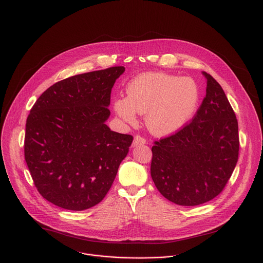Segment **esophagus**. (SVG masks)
<instances>
[{"mask_svg":"<svg viewBox=\"0 0 263 263\" xmlns=\"http://www.w3.org/2000/svg\"><path fill=\"white\" fill-rule=\"evenodd\" d=\"M144 144H146V140H145L143 137L137 135V136L135 137V139H134L133 147H136V146H139V145H144Z\"/></svg>","mask_w":263,"mask_h":263,"instance_id":"obj_1","label":"esophagus"}]
</instances>
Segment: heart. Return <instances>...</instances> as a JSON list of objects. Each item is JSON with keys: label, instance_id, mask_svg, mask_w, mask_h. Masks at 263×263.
Instances as JSON below:
<instances>
[{"label": "heart", "instance_id": "1", "mask_svg": "<svg viewBox=\"0 0 263 263\" xmlns=\"http://www.w3.org/2000/svg\"><path fill=\"white\" fill-rule=\"evenodd\" d=\"M127 98L114 102L115 112L127 123L137 122V113L146 114V124L156 136H168L180 128L194 113L199 90L189 77L160 72L136 76L126 87Z\"/></svg>", "mask_w": 263, "mask_h": 263}]
</instances>
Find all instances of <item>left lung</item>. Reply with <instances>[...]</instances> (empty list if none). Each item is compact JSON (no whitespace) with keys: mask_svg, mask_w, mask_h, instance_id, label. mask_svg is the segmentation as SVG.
Returning <instances> with one entry per match:
<instances>
[{"mask_svg":"<svg viewBox=\"0 0 263 263\" xmlns=\"http://www.w3.org/2000/svg\"><path fill=\"white\" fill-rule=\"evenodd\" d=\"M202 75L206 93L192 121L152 147V180L166 199L180 205L216 197L238 158L235 114L220 84L210 74Z\"/></svg>","mask_w":263,"mask_h":263,"instance_id":"left-lung-1","label":"left lung"}]
</instances>
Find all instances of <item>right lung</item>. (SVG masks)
<instances>
[{
  "instance_id": "right-lung-1",
  "label": "right lung",
  "mask_w": 263,
  "mask_h": 263,
  "mask_svg": "<svg viewBox=\"0 0 263 263\" xmlns=\"http://www.w3.org/2000/svg\"><path fill=\"white\" fill-rule=\"evenodd\" d=\"M124 67L75 75L37 100L27 119L25 158L39 193L72 211L89 209L108 193L133 136L105 123L111 90Z\"/></svg>"
}]
</instances>
